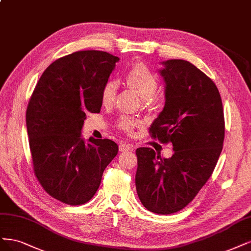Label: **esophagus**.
<instances>
[{
  "instance_id": "1",
  "label": "esophagus",
  "mask_w": 251,
  "mask_h": 251,
  "mask_svg": "<svg viewBox=\"0 0 251 251\" xmlns=\"http://www.w3.org/2000/svg\"><path fill=\"white\" fill-rule=\"evenodd\" d=\"M134 148L132 144L128 143H120L119 144V151H133Z\"/></svg>"
}]
</instances>
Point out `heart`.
I'll return each instance as SVG.
<instances>
[{"instance_id":"heart-1","label":"heart","mask_w":251,"mask_h":251,"mask_svg":"<svg viewBox=\"0 0 251 251\" xmlns=\"http://www.w3.org/2000/svg\"><path fill=\"white\" fill-rule=\"evenodd\" d=\"M126 83L129 88L138 92L143 99L144 105L148 108H152L157 105L159 98L155 96V92L159 87V82L155 76L145 64H134L127 74L126 75ZM118 89V84L115 80H109L103 84L100 91V100L103 106H111L115 100V97ZM118 127L127 134H132L135 127L140 126L139 120L128 116H123L119 118Z\"/></svg>"}]
</instances>
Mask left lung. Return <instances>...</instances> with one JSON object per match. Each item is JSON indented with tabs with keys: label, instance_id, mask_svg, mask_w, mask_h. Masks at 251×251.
<instances>
[{
	"label": "left lung",
	"instance_id": "8db88e82",
	"mask_svg": "<svg viewBox=\"0 0 251 251\" xmlns=\"http://www.w3.org/2000/svg\"><path fill=\"white\" fill-rule=\"evenodd\" d=\"M162 64L166 101L150 134L162 143H172L175 153L162 159L150 148L137 149L135 180L145 208L168 215L191 202L212 176L226 125L220 93L208 75L185 60Z\"/></svg>",
	"mask_w": 251,
	"mask_h": 251
}]
</instances>
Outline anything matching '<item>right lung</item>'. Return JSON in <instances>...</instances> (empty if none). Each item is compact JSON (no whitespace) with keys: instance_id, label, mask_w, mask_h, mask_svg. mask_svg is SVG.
Listing matches in <instances>:
<instances>
[{"instance_id":"add662e5","label":"right lung","mask_w":251,"mask_h":251,"mask_svg":"<svg viewBox=\"0 0 251 251\" xmlns=\"http://www.w3.org/2000/svg\"><path fill=\"white\" fill-rule=\"evenodd\" d=\"M119 58L79 50L57 59L43 72L30 98L25 122L33 169L42 188L71 205L89 201L118 145L81 138L86 113H99L100 91Z\"/></svg>"}]
</instances>
